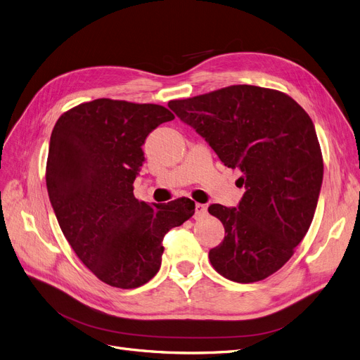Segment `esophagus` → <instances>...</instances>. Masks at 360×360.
<instances>
[{"label": "esophagus", "mask_w": 360, "mask_h": 360, "mask_svg": "<svg viewBox=\"0 0 360 360\" xmlns=\"http://www.w3.org/2000/svg\"><path fill=\"white\" fill-rule=\"evenodd\" d=\"M207 214V207L205 205H200V203H195V218H203L205 215Z\"/></svg>", "instance_id": "obj_1"}]
</instances>
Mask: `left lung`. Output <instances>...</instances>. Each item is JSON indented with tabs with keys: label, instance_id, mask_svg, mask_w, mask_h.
Wrapping results in <instances>:
<instances>
[{
	"label": "left lung",
	"instance_id": "8db88e82",
	"mask_svg": "<svg viewBox=\"0 0 360 360\" xmlns=\"http://www.w3.org/2000/svg\"><path fill=\"white\" fill-rule=\"evenodd\" d=\"M169 108L224 166L242 172L237 207L207 209L225 229L210 264L237 283L271 276L307 234L321 194L323 160L311 118L285 93L248 84L170 101Z\"/></svg>",
	"mask_w": 360,
	"mask_h": 360
}]
</instances>
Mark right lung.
I'll list each match as a JSON object with an SVG mask.
<instances>
[{
  "instance_id": "right-lung-1",
  "label": "right lung",
  "mask_w": 360,
  "mask_h": 360,
  "mask_svg": "<svg viewBox=\"0 0 360 360\" xmlns=\"http://www.w3.org/2000/svg\"><path fill=\"white\" fill-rule=\"evenodd\" d=\"M173 118L154 103L95 99L66 111L51 131V207L77 257L110 286L150 282L162 265L165 234L194 215L190 198L148 205L133 195L146 136Z\"/></svg>"
}]
</instances>
